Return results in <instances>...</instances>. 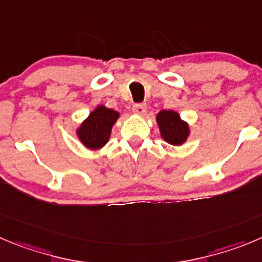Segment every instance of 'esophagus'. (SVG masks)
I'll list each match as a JSON object with an SVG mask.
<instances>
[{
  "label": "esophagus",
  "mask_w": 262,
  "mask_h": 262,
  "mask_svg": "<svg viewBox=\"0 0 262 262\" xmlns=\"http://www.w3.org/2000/svg\"><path fill=\"white\" fill-rule=\"evenodd\" d=\"M133 112L136 115H139V116H142V115L146 114V106L142 103H137L133 106Z\"/></svg>",
  "instance_id": "34e87169"
}]
</instances>
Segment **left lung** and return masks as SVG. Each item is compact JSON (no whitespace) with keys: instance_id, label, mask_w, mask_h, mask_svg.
<instances>
[{"instance_id":"1","label":"left lung","mask_w":262,"mask_h":262,"mask_svg":"<svg viewBox=\"0 0 262 262\" xmlns=\"http://www.w3.org/2000/svg\"><path fill=\"white\" fill-rule=\"evenodd\" d=\"M156 123L161 138L172 146H181L186 142L190 136V126L180 114L173 110H161L156 115Z\"/></svg>"}]
</instances>
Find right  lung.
Here are the masks:
<instances>
[{
  "mask_svg": "<svg viewBox=\"0 0 262 262\" xmlns=\"http://www.w3.org/2000/svg\"><path fill=\"white\" fill-rule=\"evenodd\" d=\"M119 117L120 112L108 108L104 104H98L76 128V136L88 150H101L108 142L112 126Z\"/></svg>",
  "mask_w": 262,
  "mask_h": 262,
  "instance_id": "right-lung-1",
  "label": "right lung"
}]
</instances>
